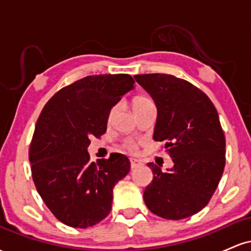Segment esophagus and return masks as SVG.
<instances>
[{"mask_svg":"<svg viewBox=\"0 0 251 251\" xmlns=\"http://www.w3.org/2000/svg\"><path fill=\"white\" fill-rule=\"evenodd\" d=\"M140 164L142 163H140L138 159H135V158H129V165H131V169L137 168V166H139Z\"/></svg>","mask_w":251,"mask_h":251,"instance_id":"1","label":"esophagus"}]
</instances>
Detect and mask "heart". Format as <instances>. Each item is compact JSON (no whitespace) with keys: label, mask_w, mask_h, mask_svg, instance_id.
Here are the masks:
<instances>
[{"label":"heart","mask_w":251,"mask_h":251,"mask_svg":"<svg viewBox=\"0 0 251 251\" xmlns=\"http://www.w3.org/2000/svg\"><path fill=\"white\" fill-rule=\"evenodd\" d=\"M151 105H154V103L148 97L140 96V97H137L133 100L134 111H139V109L148 107V106H151ZM116 111H117V106H112L107 116L108 120H111V118L114 116ZM120 148L124 150H127V151H135L138 148V142L135 139H133V138H125V139H123L122 142H120Z\"/></svg>","instance_id":"heart-1"}]
</instances>
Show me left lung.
I'll use <instances>...</instances> for the list:
<instances>
[{"label": "left lung", "instance_id": "1", "mask_svg": "<svg viewBox=\"0 0 251 251\" xmlns=\"http://www.w3.org/2000/svg\"><path fill=\"white\" fill-rule=\"evenodd\" d=\"M158 109L154 140L163 142L175 166L163 172L149 163L153 179L144 191L151 212L183 220L211 200L226 166V135L210 98L191 82L170 74L134 76Z\"/></svg>", "mask_w": 251, "mask_h": 251}]
</instances>
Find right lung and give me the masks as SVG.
Masks as SVG:
<instances>
[{
	"label": "right lung",
	"instance_id": "1",
	"mask_svg": "<svg viewBox=\"0 0 251 251\" xmlns=\"http://www.w3.org/2000/svg\"><path fill=\"white\" fill-rule=\"evenodd\" d=\"M128 74L88 75L57 91L42 108L29 146L35 188L60 222L88 227L109 214L114 185L129 172L126 155L92 162L87 148L106 132L107 116L133 88Z\"/></svg>",
	"mask_w": 251,
	"mask_h": 251
}]
</instances>
